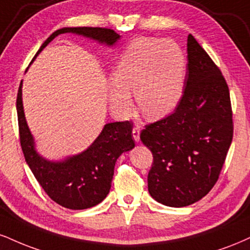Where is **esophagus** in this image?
Returning a JSON list of instances; mask_svg holds the SVG:
<instances>
[{"mask_svg":"<svg viewBox=\"0 0 250 250\" xmlns=\"http://www.w3.org/2000/svg\"><path fill=\"white\" fill-rule=\"evenodd\" d=\"M133 138L135 142H138V141H140V128L138 127L133 128Z\"/></svg>","mask_w":250,"mask_h":250,"instance_id":"obj_1","label":"esophagus"}]
</instances>
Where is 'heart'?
Listing matches in <instances>:
<instances>
[{
  "instance_id": "obj_1",
  "label": "heart",
  "mask_w": 250,
  "mask_h": 250,
  "mask_svg": "<svg viewBox=\"0 0 250 250\" xmlns=\"http://www.w3.org/2000/svg\"><path fill=\"white\" fill-rule=\"evenodd\" d=\"M186 59L171 41L140 37L125 47L108 91L110 108L122 115L130 109V95L144 116L157 120L178 106L184 92Z\"/></svg>"
}]
</instances>
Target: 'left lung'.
Returning a JSON list of instances; mask_svg holds the SVG:
<instances>
[{
    "mask_svg": "<svg viewBox=\"0 0 250 250\" xmlns=\"http://www.w3.org/2000/svg\"><path fill=\"white\" fill-rule=\"evenodd\" d=\"M186 70L185 88L174 112L141 131V141L154 157L149 193L171 207L191 205L212 190L233 140L228 85L192 35Z\"/></svg>",
    "mask_w": 250,
    "mask_h": 250,
    "instance_id": "1",
    "label": "left lung"
}]
</instances>
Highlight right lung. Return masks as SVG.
I'll return each instance as SVG.
<instances>
[{"instance_id": "obj_1", "label": "right lung", "mask_w": 250, "mask_h": 250, "mask_svg": "<svg viewBox=\"0 0 250 250\" xmlns=\"http://www.w3.org/2000/svg\"><path fill=\"white\" fill-rule=\"evenodd\" d=\"M67 32L94 39L109 46L120 39V35L112 29L91 26L62 28L53 32L44 42L35 58L53 38ZM16 108L24 157L36 179L51 199L70 209H86L100 204L109 193L117 158L122 152L129 151L135 146L131 135L133 123H107L101 134L85 151L64 161L51 162L42 157L35 149L34 137L30 133L23 110L22 81L17 93Z\"/></svg>"}]
</instances>
